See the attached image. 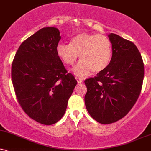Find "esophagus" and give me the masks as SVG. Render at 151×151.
I'll use <instances>...</instances> for the list:
<instances>
[{"label":"esophagus","instance_id":"1","mask_svg":"<svg viewBox=\"0 0 151 151\" xmlns=\"http://www.w3.org/2000/svg\"><path fill=\"white\" fill-rule=\"evenodd\" d=\"M76 80H77V81H78V83H83V79H81V78H76Z\"/></svg>","mask_w":151,"mask_h":151}]
</instances>
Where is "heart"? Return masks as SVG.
<instances>
[{
  "label": "heart",
  "instance_id": "b5f03b06",
  "mask_svg": "<svg viewBox=\"0 0 151 151\" xmlns=\"http://www.w3.org/2000/svg\"><path fill=\"white\" fill-rule=\"evenodd\" d=\"M56 54L62 61L73 65L79 55L80 63L74 68L79 77H85L90 72L100 73L110 64L113 47L109 37L103 35L80 33L72 37L69 44L59 43L56 46Z\"/></svg>",
  "mask_w": 151,
  "mask_h": 151
}]
</instances>
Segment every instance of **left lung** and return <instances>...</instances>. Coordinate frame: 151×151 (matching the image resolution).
<instances>
[{
  "label": "left lung",
  "instance_id": "obj_1",
  "mask_svg": "<svg viewBox=\"0 0 151 151\" xmlns=\"http://www.w3.org/2000/svg\"><path fill=\"white\" fill-rule=\"evenodd\" d=\"M108 37L113 47L110 64L85 81L87 110L103 124L117 122L128 114L139 98L144 76L142 57L135 44L116 34Z\"/></svg>",
  "mask_w": 151,
  "mask_h": 151
}]
</instances>
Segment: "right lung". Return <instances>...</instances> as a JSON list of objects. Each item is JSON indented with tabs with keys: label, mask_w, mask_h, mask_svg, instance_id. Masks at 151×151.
I'll return each instance as SVG.
<instances>
[{
	"label": "right lung",
	"mask_w": 151,
	"mask_h": 151,
	"mask_svg": "<svg viewBox=\"0 0 151 151\" xmlns=\"http://www.w3.org/2000/svg\"><path fill=\"white\" fill-rule=\"evenodd\" d=\"M56 27H44L21 44L12 63L17 101L30 118L51 125L62 118L77 81L56 54Z\"/></svg>",
	"instance_id": "right-lung-1"
}]
</instances>
